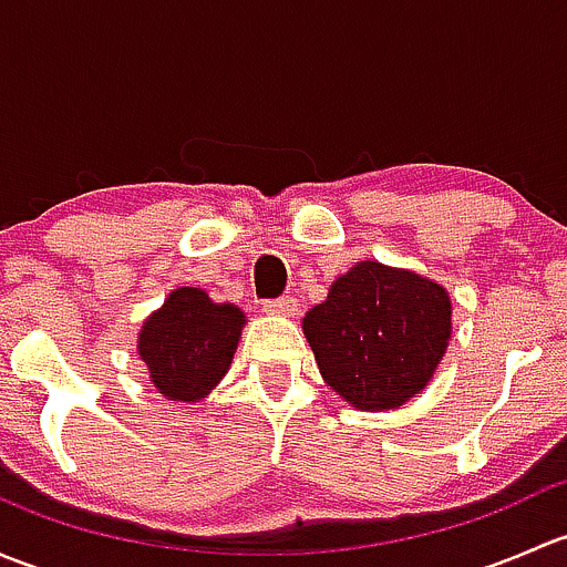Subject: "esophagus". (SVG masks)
Here are the masks:
<instances>
[{"label": "esophagus", "instance_id": "1", "mask_svg": "<svg viewBox=\"0 0 567 567\" xmlns=\"http://www.w3.org/2000/svg\"><path fill=\"white\" fill-rule=\"evenodd\" d=\"M262 310H266L268 316H296L299 301H296L293 296H279V299L262 301Z\"/></svg>", "mask_w": 567, "mask_h": 567}]
</instances>
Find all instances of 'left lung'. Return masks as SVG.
I'll list each match as a JSON object with an SVG mask.
<instances>
[{
	"label": "left lung",
	"instance_id": "1",
	"mask_svg": "<svg viewBox=\"0 0 567 567\" xmlns=\"http://www.w3.org/2000/svg\"><path fill=\"white\" fill-rule=\"evenodd\" d=\"M442 285L364 260L331 285L305 316L320 375L364 411L394 409L425 390L450 340Z\"/></svg>",
	"mask_w": 567,
	"mask_h": 567
}]
</instances>
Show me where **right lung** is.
<instances>
[{"mask_svg":"<svg viewBox=\"0 0 567 567\" xmlns=\"http://www.w3.org/2000/svg\"><path fill=\"white\" fill-rule=\"evenodd\" d=\"M241 326L238 307L214 305L205 290L177 288L142 326L140 357L164 398L194 403L227 373Z\"/></svg>","mask_w":567,"mask_h":567,"instance_id":"obj_1","label":"right lung"}]
</instances>
